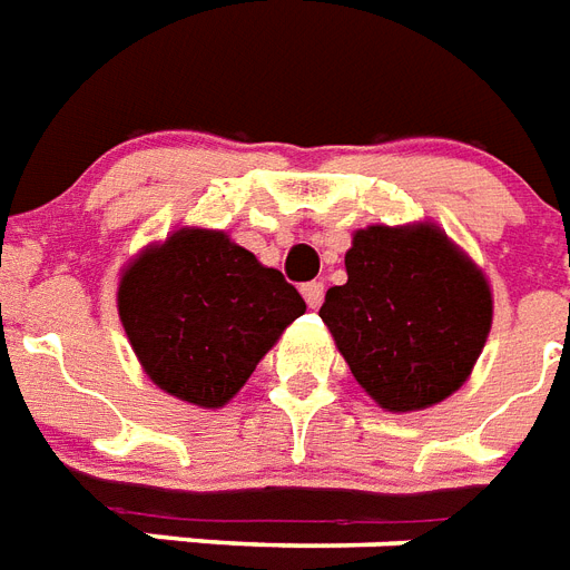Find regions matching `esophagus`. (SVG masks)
I'll list each match as a JSON object with an SVG mask.
<instances>
[{"instance_id":"1","label":"esophagus","mask_w":570,"mask_h":570,"mask_svg":"<svg viewBox=\"0 0 570 570\" xmlns=\"http://www.w3.org/2000/svg\"><path fill=\"white\" fill-rule=\"evenodd\" d=\"M302 295H304V302H307V307H320L325 298V286L320 284V281H311V284L302 286Z\"/></svg>"}]
</instances>
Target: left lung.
Listing matches in <instances>:
<instances>
[{
    "instance_id": "left-lung-1",
    "label": "left lung",
    "mask_w": 570,
    "mask_h": 570,
    "mask_svg": "<svg viewBox=\"0 0 570 570\" xmlns=\"http://www.w3.org/2000/svg\"><path fill=\"white\" fill-rule=\"evenodd\" d=\"M355 382L382 410L415 412L469 380L493 323L484 272L433 224L367 227L346 284L320 307Z\"/></svg>"
}]
</instances>
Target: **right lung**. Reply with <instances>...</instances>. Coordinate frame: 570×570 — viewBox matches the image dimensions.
<instances>
[{
	"instance_id": "obj_1",
	"label": "right lung",
	"mask_w": 570,
	"mask_h": 570,
	"mask_svg": "<svg viewBox=\"0 0 570 570\" xmlns=\"http://www.w3.org/2000/svg\"><path fill=\"white\" fill-rule=\"evenodd\" d=\"M119 320L158 389L203 410L238 394L307 304L277 268L220 229L181 227L130 259Z\"/></svg>"
}]
</instances>
